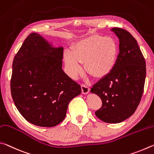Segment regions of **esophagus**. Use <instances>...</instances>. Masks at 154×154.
<instances>
[{"label": "esophagus", "mask_w": 154, "mask_h": 154, "mask_svg": "<svg viewBox=\"0 0 154 154\" xmlns=\"http://www.w3.org/2000/svg\"><path fill=\"white\" fill-rule=\"evenodd\" d=\"M81 89H82V93L83 94H87L88 92H89V88L85 85H81Z\"/></svg>", "instance_id": "1"}]
</instances>
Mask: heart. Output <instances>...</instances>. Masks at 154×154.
Listing matches in <instances>:
<instances>
[{
	"mask_svg": "<svg viewBox=\"0 0 154 154\" xmlns=\"http://www.w3.org/2000/svg\"><path fill=\"white\" fill-rule=\"evenodd\" d=\"M118 51V42L112 36L94 34L75 42L71 50L63 55L68 75L75 79L82 72L84 63L86 72L95 79L106 77L114 68Z\"/></svg>",
	"mask_w": 154,
	"mask_h": 154,
	"instance_id": "obj_1",
	"label": "heart"
}]
</instances>
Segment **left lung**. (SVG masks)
Segmentation results:
<instances>
[{
  "instance_id": "1",
  "label": "left lung",
  "mask_w": 154,
  "mask_h": 154,
  "mask_svg": "<svg viewBox=\"0 0 154 154\" xmlns=\"http://www.w3.org/2000/svg\"><path fill=\"white\" fill-rule=\"evenodd\" d=\"M112 30L119 38L120 53L114 68L93 85L102 106L97 117L107 123H119L131 116L141 101L146 76V63L135 38L125 29Z\"/></svg>"
}]
</instances>
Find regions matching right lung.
I'll use <instances>...</instances> for the list:
<instances>
[{
	"mask_svg": "<svg viewBox=\"0 0 154 154\" xmlns=\"http://www.w3.org/2000/svg\"><path fill=\"white\" fill-rule=\"evenodd\" d=\"M63 47L53 48L31 33L13 61L11 92L21 116L34 125L53 127L66 117L69 101L81 87L62 69Z\"/></svg>",
	"mask_w": 154,
	"mask_h": 154,
	"instance_id": "1",
	"label": "right lung"
}]
</instances>
